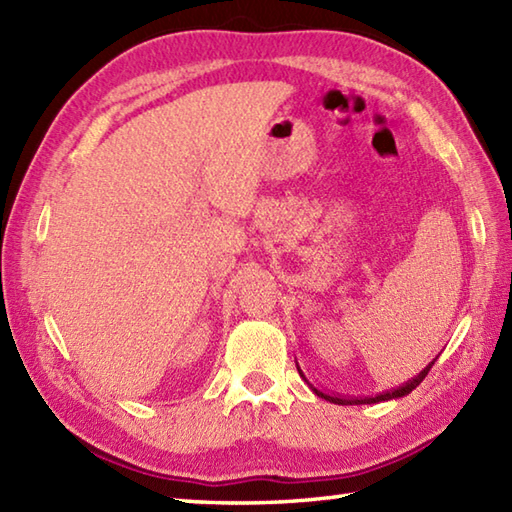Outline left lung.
Listing matches in <instances>:
<instances>
[{
	"mask_svg": "<svg viewBox=\"0 0 512 512\" xmlns=\"http://www.w3.org/2000/svg\"><path fill=\"white\" fill-rule=\"evenodd\" d=\"M433 363H436V358H433V361L422 369V372L418 374V376H413L411 380H407L405 385H400V387H394V389H389V391H383V394H376V396H365V398H350V396H339V394H323L321 389H317L314 387L310 380L306 378V374L301 372V367L297 365V369H299V374H301V378L306 380V383L310 385V389L314 391V394L317 396H321V398H325V400H330V402H334V405H372V402H383V400H394V398H402V396H407V394H411L413 389H416L422 380H424V376L429 374V369L433 367Z\"/></svg>",
	"mask_w": 512,
	"mask_h": 512,
	"instance_id": "obj_1",
	"label": "left lung"
}]
</instances>
